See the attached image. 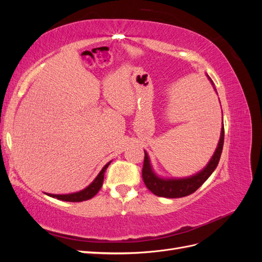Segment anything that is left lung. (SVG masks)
Returning a JSON list of instances; mask_svg holds the SVG:
<instances>
[{
    "label": "left lung",
    "instance_id": "obj_1",
    "mask_svg": "<svg viewBox=\"0 0 262 262\" xmlns=\"http://www.w3.org/2000/svg\"><path fill=\"white\" fill-rule=\"evenodd\" d=\"M207 76L209 77L208 74ZM209 80L214 87V91L216 92L215 86H214L210 77ZM223 144H224V124H222L221 137L219 140L216 149L212 155L211 160L209 161L207 166H205V167L201 169L199 172L185 178H165V177L158 176L152 167V164H150L147 152H145L144 149L145 156H144L143 169H142V177H143L145 186L147 187L149 191L153 192L155 195L171 198V199H173V198H182V196L193 193L196 189H199L203 185V182L212 175V172L217 167V164L220 162L221 154H222V149H223Z\"/></svg>",
    "mask_w": 262,
    "mask_h": 262
}]
</instances>
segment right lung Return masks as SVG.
<instances>
[{
  "label": "right lung",
  "instance_id": "right-lung-1",
  "mask_svg": "<svg viewBox=\"0 0 262 262\" xmlns=\"http://www.w3.org/2000/svg\"><path fill=\"white\" fill-rule=\"evenodd\" d=\"M110 163H112V161L107 163L104 167H102V169L99 171L97 177L93 180V182H91V184L86 188H84L83 190H80V191L73 192V193H68V194H53V193H46V194L51 196V198H57L58 200L68 201V202H82V201L90 200L93 196L96 195L97 192L100 190V188L102 186V182H104L105 171L108 168Z\"/></svg>",
  "mask_w": 262,
  "mask_h": 262
}]
</instances>
